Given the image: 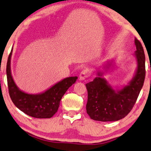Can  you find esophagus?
<instances>
[{
  "instance_id": "esophagus-1",
  "label": "esophagus",
  "mask_w": 151,
  "mask_h": 151,
  "mask_svg": "<svg viewBox=\"0 0 151 151\" xmlns=\"http://www.w3.org/2000/svg\"><path fill=\"white\" fill-rule=\"evenodd\" d=\"M90 75V72L88 70H83V71H81L80 72L79 76V79L81 81H83V80H85L86 78L89 77Z\"/></svg>"
}]
</instances>
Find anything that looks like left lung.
Masks as SVG:
<instances>
[{
  "instance_id": "left-lung-1",
  "label": "left lung",
  "mask_w": 151,
  "mask_h": 151,
  "mask_svg": "<svg viewBox=\"0 0 151 151\" xmlns=\"http://www.w3.org/2000/svg\"><path fill=\"white\" fill-rule=\"evenodd\" d=\"M137 68L132 79L122 88L114 89L103 75L112 65L108 62L103 66L104 72L98 70L96 77L86 84L88 90L86 111L92 119L99 122L118 121L127 115L135 104L145 79V55L143 47L134 39Z\"/></svg>"
}]
</instances>
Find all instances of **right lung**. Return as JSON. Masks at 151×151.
Listing matches in <instances>:
<instances>
[{"mask_svg": "<svg viewBox=\"0 0 151 151\" xmlns=\"http://www.w3.org/2000/svg\"><path fill=\"white\" fill-rule=\"evenodd\" d=\"M13 50L9 55L7 63V79L9 94L14 104L20 110L32 117L51 118L59 109L60 101L64 94L77 77H70L55 83L41 93L28 94L18 88L11 72V57Z\"/></svg>", "mask_w": 151, "mask_h": 151, "instance_id": "add662e5", "label": "right lung"}]
</instances>
